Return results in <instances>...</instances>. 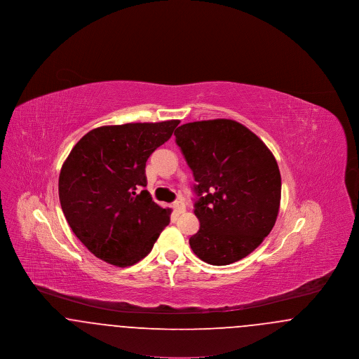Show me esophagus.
Masks as SVG:
<instances>
[{"instance_id":"34e87169","label":"esophagus","mask_w":359,"mask_h":359,"mask_svg":"<svg viewBox=\"0 0 359 359\" xmlns=\"http://www.w3.org/2000/svg\"><path fill=\"white\" fill-rule=\"evenodd\" d=\"M173 208H175V211H176L177 214H183V212L186 211V205H184V202H182V201H176V202L173 203Z\"/></svg>"}]
</instances>
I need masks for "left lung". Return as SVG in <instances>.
<instances>
[{"label": "left lung", "mask_w": 359, "mask_h": 359, "mask_svg": "<svg viewBox=\"0 0 359 359\" xmlns=\"http://www.w3.org/2000/svg\"><path fill=\"white\" fill-rule=\"evenodd\" d=\"M175 137L196 182L201 227L189 238L192 252L217 266L249 256L273 229L280 208L273 154L237 121L189 122Z\"/></svg>", "instance_id": "8db88e82"}]
</instances>
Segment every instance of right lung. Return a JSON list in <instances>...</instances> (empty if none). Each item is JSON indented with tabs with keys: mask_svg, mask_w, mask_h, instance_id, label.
Here are the masks:
<instances>
[{
	"mask_svg": "<svg viewBox=\"0 0 359 359\" xmlns=\"http://www.w3.org/2000/svg\"><path fill=\"white\" fill-rule=\"evenodd\" d=\"M180 121L101 126L82 137L59 175V199L74 234L103 261L125 268L148 256L171 208L147 187L149 156Z\"/></svg>",
	"mask_w": 359,
	"mask_h": 359,
	"instance_id": "obj_1",
	"label": "right lung"
}]
</instances>
